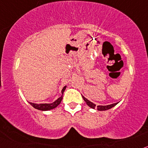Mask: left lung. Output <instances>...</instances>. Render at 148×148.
I'll return each mask as SVG.
<instances>
[{"mask_svg": "<svg viewBox=\"0 0 148 148\" xmlns=\"http://www.w3.org/2000/svg\"><path fill=\"white\" fill-rule=\"evenodd\" d=\"M82 97H83V99L84 100V101L87 103V104L89 106V107H90V108H92V109H95V108H96V109H97L98 110H99V111L108 110L111 109V108H113V107H115V106H116V104L119 103V102L114 103V104H109V105H98V106H95V104H94V103L91 102L90 101H89L88 99H86L84 96H83V95H82Z\"/></svg>", "mask_w": 148, "mask_h": 148, "instance_id": "1", "label": "left lung"}]
</instances>
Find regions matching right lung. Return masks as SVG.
I'll list each match as a JSON object with an SVG mask.
<instances>
[{
    "mask_svg": "<svg viewBox=\"0 0 148 148\" xmlns=\"http://www.w3.org/2000/svg\"><path fill=\"white\" fill-rule=\"evenodd\" d=\"M66 87V86H64V87H63L62 90H61V96L58 98V99H56V100L55 101H53V103H49V104H35V103L32 102L29 103V104H31L34 108L41 111H47L54 109L56 107H58L60 104V103H61V100H62L63 99V94H64V92Z\"/></svg>",
    "mask_w": 148,
    "mask_h": 148,
    "instance_id": "obj_1",
    "label": "right lung"
}]
</instances>
